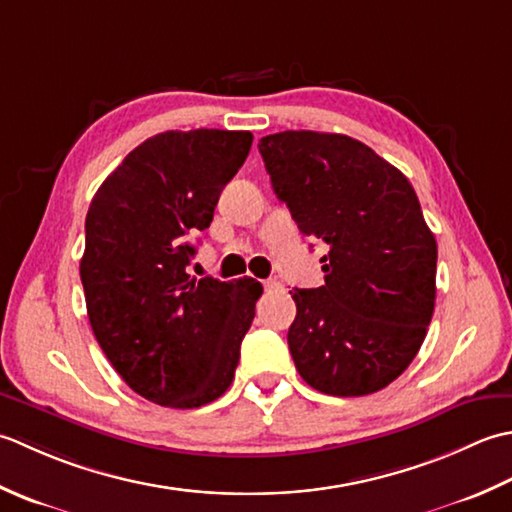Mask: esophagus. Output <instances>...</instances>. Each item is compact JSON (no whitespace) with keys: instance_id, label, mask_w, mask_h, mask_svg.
<instances>
[{"instance_id":"esophagus-1","label":"esophagus","mask_w":512,"mask_h":512,"mask_svg":"<svg viewBox=\"0 0 512 512\" xmlns=\"http://www.w3.org/2000/svg\"><path fill=\"white\" fill-rule=\"evenodd\" d=\"M263 287H265V291H274V289H280L283 285L278 283V280H274V278H269V280H265L263 283Z\"/></svg>"}]
</instances>
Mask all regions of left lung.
Returning <instances> with one entry per match:
<instances>
[{
    "label": "left lung",
    "mask_w": 512,
    "mask_h": 512,
    "mask_svg": "<svg viewBox=\"0 0 512 512\" xmlns=\"http://www.w3.org/2000/svg\"><path fill=\"white\" fill-rule=\"evenodd\" d=\"M258 150L300 232L329 245L325 285L289 291L300 378L338 398L384 389L417 356L435 309L437 243L415 190L347 134L287 130Z\"/></svg>",
    "instance_id": "8db88e82"
}]
</instances>
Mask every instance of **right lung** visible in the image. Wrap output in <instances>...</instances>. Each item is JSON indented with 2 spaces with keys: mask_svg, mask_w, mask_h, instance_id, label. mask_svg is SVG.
Segmentation results:
<instances>
[{
  "mask_svg": "<svg viewBox=\"0 0 512 512\" xmlns=\"http://www.w3.org/2000/svg\"><path fill=\"white\" fill-rule=\"evenodd\" d=\"M252 132L170 130L101 183L86 216L81 283L90 327L125 384L154 404L196 409L234 380L263 285L192 278L190 238L210 227Z\"/></svg>",
  "mask_w": 512,
  "mask_h": 512,
  "instance_id": "obj_1",
  "label": "right lung"
}]
</instances>
